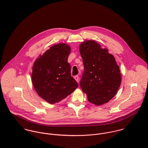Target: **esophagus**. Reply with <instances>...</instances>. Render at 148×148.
I'll return each mask as SVG.
<instances>
[{
	"label": "esophagus",
	"mask_w": 148,
	"mask_h": 148,
	"mask_svg": "<svg viewBox=\"0 0 148 148\" xmlns=\"http://www.w3.org/2000/svg\"><path fill=\"white\" fill-rule=\"evenodd\" d=\"M74 79L76 80V81L77 83H79V76L78 75L75 76V77H74Z\"/></svg>",
	"instance_id": "1"
}]
</instances>
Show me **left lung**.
<instances>
[{"label": "left lung", "mask_w": 148, "mask_h": 148, "mask_svg": "<svg viewBox=\"0 0 148 148\" xmlns=\"http://www.w3.org/2000/svg\"><path fill=\"white\" fill-rule=\"evenodd\" d=\"M84 71L80 86L89 102L97 106L109 102L117 93L121 73L114 56L95 40H86L79 47Z\"/></svg>", "instance_id": "left-lung-1"}]
</instances>
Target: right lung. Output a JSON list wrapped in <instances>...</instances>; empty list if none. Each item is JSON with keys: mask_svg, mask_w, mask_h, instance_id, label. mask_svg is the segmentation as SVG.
Instances as JSON below:
<instances>
[{"mask_svg": "<svg viewBox=\"0 0 148 148\" xmlns=\"http://www.w3.org/2000/svg\"><path fill=\"white\" fill-rule=\"evenodd\" d=\"M71 47L66 43L51 47L34 63L32 83L38 95L49 104L59 103L71 95L78 84L71 76L68 58Z\"/></svg>", "mask_w": 148, "mask_h": 148, "instance_id": "obj_1", "label": "right lung"}]
</instances>
